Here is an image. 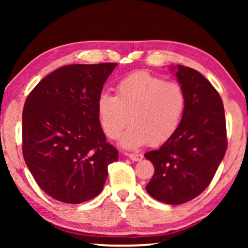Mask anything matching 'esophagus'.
I'll return each mask as SVG.
<instances>
[{
	"instance_id": "obj_1",
	"label": "esophagus",
	"mask_w": 248,
	"mask_h": 248,
	"mask_svg": "<svg viewBox=\"0 0 248 248\" xmlns=\"http://www.w3.org/2000/svg\"><path fill=\"white\" fill-rule=\"evenodd\" d=\"M128 157H130L131 160L133 161H141L143 159V155L141 154H128Z\"/></svg>"
}]
</instances>
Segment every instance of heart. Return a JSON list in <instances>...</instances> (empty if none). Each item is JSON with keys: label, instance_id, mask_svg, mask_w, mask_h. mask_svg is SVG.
<instances>
[{"label": "heart", "instance_id": "obj_1", "mask_svg": "<svg viewBox=\"0 0 248 248\" xmlns=\"http://www.w3.org/2000/svg\"><path fill=\"white\" fill-rule=\"evenodd\" d=\"M186 101L184 88L178 82L138 71L116 84L115 96L99 94L97 116L104 134L110 140L120 137L130 120L132 125L121 140L124 148L160 145L177 131Z\"/></svg>", "mask_w": 248, "mask_h": 248}]
</instances>
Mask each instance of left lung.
<instances>
[{"label": "left lung", "instance_id": "8db88e82", "mask_svg": "<svg viewBox=\"0 0 248 248\" xmlns=\"http://www.w3.org/2000/svg\"><path fill=\"white\" fill-rule=\"evenodd\" d=\"M176 78L186 93V108L176 133L144 157L155 174L145 186L152 198L182 204L211 183L227 150L225 109L215 87L191 67L177 65Z\"/></svg>", "mask_w": 248, "mask_h": 248}]
</instances>
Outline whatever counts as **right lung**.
Masks as SVG:
<instances>
[{
  "mask_svg": "<svg viewBox=\"0 0 248 248\" xmlns=\"http://www.w3.org/2000/svg\"><path fill=\"white\" fill-rule=\"evenodd\" d=\"M116 63L72 64L44 78L22 111V154L37 184L57 201L78 204L103 191L118 151L107 143L97 100Z\"/></svg>",
  "mask_w": 248,
  "mask_h": 248,
  "instance_id": "add662e5",
  "label": "right lung"
}]
</instances>
